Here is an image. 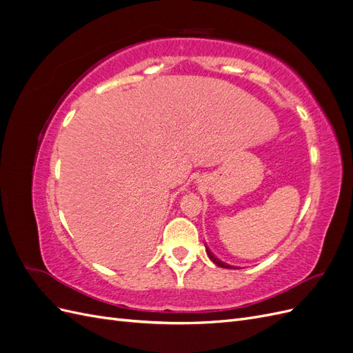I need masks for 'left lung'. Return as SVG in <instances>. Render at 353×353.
I'll use <instances>...</instances> for the list:
<instances>
[{
	"label": "left lung",
	"instance_id": "8db88e82",
	"mask_svg": "<svg viewBox=\"0 0 353 353\" xmlns=\"http://www.w3.org/2000/svg\"><path fill=\"white\" fill-rule=\"evenodd\" d=\"M206 253H208V256H209V259L215 263L216 266H221V268H227V270H234V268H239V266H232V265H228V263H225V262H222L221 259H218L215 254H213L212 252H210V249L208 248L206 245ZM240 270V268H239Z\"/></svg>",
	"mask_w": 353,
	"mask_h": 353
}]
</instances>
